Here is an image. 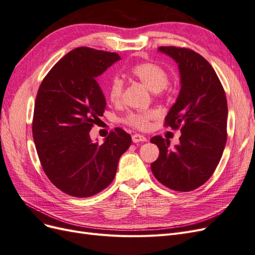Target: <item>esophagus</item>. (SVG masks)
<instances>
[{
  "label": "esophagus",
  "instance_id": "esophagus-1",
  "mask_svg": "<svg viewBox=\"0 0 255 255\" xmlns=\"http://www.w3.org/2000/svg\"><path fill=\"white\" fill-rule=\"evenodd\" d=\"M132 140L133 142H139V141H146V138L141 135V134H137L135 133L133 136H132Z\"/></svg>",
  "mask_w": 255,
  "mask_h": 255
}]
</instances>
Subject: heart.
<instances>
[{
	"label": "heart",
	"instance_id": "obj_1",
	"mask_svg": "<svg viewBox=\"0 0 255 255\" xmlns=\"http://www.w3.org/2000/svg\"><path fill=\"white\" fill-rule=\"evenodd\" d=\"M129 71L134 78L140 81L152 91H163L167 88L169 82L168 73L158 64L152 63V61H143V63L134 65ZM123 92H125V82L118 76H116L110 84V100L115 104L119 103L122 100ZM154 116L155 114L152 111L130 112L123 118V122L137 129H146L149 128L150 121L154 118Z\"/></svg>",
	"mask_w": 255,
	"mask_h": 255
}]
</instances>
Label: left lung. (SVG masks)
<instances>
[{
	"mask_svg": "<svg viewBox=\"0 0 255 255\" xmlns=\"http://www.w3.org/2000/svg\"><path fill=\"white\" fill-rule=\"evenodd\" d=\"M158 50L179 64L181 90L165 118V127L181 128L180 143L157 135L158 158L151 170L164 186L176 191H191L213 175L227 142L228 103L225 89L211 64L188 48L159 47Z\"/></svg>",
	"mask_w": 255,
	"mask_h": 255,
	"instance_id": "1",
	"label": "left lung"
}]
</instances>
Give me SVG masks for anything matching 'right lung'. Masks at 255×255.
Here are the masks:
<instances>
[{"mask_svg":"<svg viewBox=\"0 0 255 255\" xmlns=\"http://www.w3.org/2000/svg\"><path fill=\"white\" fill-rule=\"evenodd\" d=\"M119 59L117 53L76 48L54 65L38 89L32 123L38 157L49 180L69 196L87 198L105 189L132 142L120 128L101 144L89 136L106 105L97 78Z\"/></svg>","mask_w":255,"mask_h":255,"instance_id":"obj_1","label":"right lung"}]
</instances>
